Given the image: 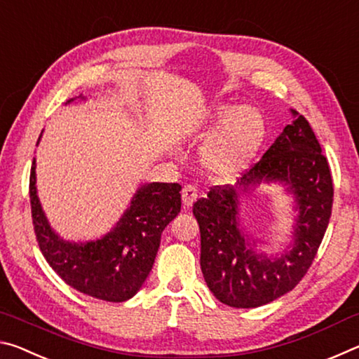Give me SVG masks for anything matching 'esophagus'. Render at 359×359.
I'll list each match as a JSON object with an SVG mask.
<instances>
[{
	"label": "esophagus",
	"mask_w": 359,
	"mask_h": 359,
	"mask_svg": "<svg viewBox=\"0 0 359 359\" xmlns=\"http://www.w3.org/2000/svg\"><path fill=\"white\" fill-rule=\"evenodd\" d=\"M198 199V190L196 187L193 185H187L184 190H182V203H184V205H187V208H190V205L196 201Z\"/></svg>",
	"instance_id": "1"
}]
</instances>
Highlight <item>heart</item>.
<instances>
[{"instance_id":"obj_1","label":"heart","mask_w":359,"mask_h":359,"mask_svg":"<svg viewBox=\"0 0 359 359\" xmlns=\"http://www.w3.org/2000/svg\"><path fill=\"white\" fill-rule=\"evenodd\" d=\"M263 114L253 106L212 102L194 114L188 137L204 142L199 160L217 179H234L245 172L259 154L266 139Z\"/></svg>"}]
</instances>
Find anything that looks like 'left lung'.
Masks as SVG:
<instances>
[{
    "instance_id": "obj_1",
    "label": "left lung",
    "mask_w": 359,
    "mask_h": 359,
    "mask_svg": "<svg viewBox=\"0 0 359 359\" xmlns=\"http://www.w3.org/2000/svg\"><path fill=\"white\" fill-rule=\"evenodd\" d=\"M283 128L263 158L234 187H214L193 205L201 233V271L218 301L236 309L269 304L306 276L323 241L332 209V179L309 121L291 109ZM276 183L292 198L290 241L274 255L260 250L241 226L240 198Z\"/></svg>"
}]
</instances>
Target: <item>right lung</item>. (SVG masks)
Instances as JSON below:
<instances>
[{
  "mask_svg": "<svg viewBox=\"0 0 359 359\" xmlns=\"http://www.w3.org/2000/svg\"><path fill=\"white\" fill-rule=\"evenodd\" d=\"M76 100L83 101L85 96L79 95L66 104ZM180 190L179 184H144L137 187L130 205L109 233L93 241H66L50 226L41 205L33 158L29 201L41 252L74 290L109 302L128 301L141 290L154 267L163 229L180 212Z\"/></svg>",
  "mask_w": 359,
  "mask_h": 359,
  "instance_id": "obj_1",
  "label": "right lung"
}]
</instances>
